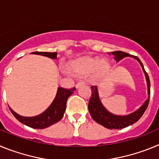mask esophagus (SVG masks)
I'll return each mask as SVG.
<instances>
[{
  "label": "esophagus",
  "instance_id": "esophagus-1",
  "mask_svg": "<svg viewBox=\"0 0 159 159\" xmlns=\"http://www.w3.org/2000/svg\"><path fill=\"white\" fill-rule=\"evenodd\" d=\"M84 83L83 82V81H80V82H78L76 84V85H75V88H80L81 86H84Z\"/></svg>",
  "mask_w": 159,
  "mask_h": 159
}]
</instances>
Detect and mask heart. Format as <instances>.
<instances>
[{
    "label": "heart",
    "instance_id": "obj_1",
    "mask_svg": "<svg viewBox=\"0 0 159 159\" xmlns=\"http://www.w3.org/2000/svg\"><path fill=\"white\" fill-rule=\"evenodd\" d=\"M110 69V63L106 59L86 57L75 60L69 64V70L75 75L88 76L92 73L95 78H100L106 75Z\"/></svg>",
    "mask_w": 159,
    "mask_h": 159
}]
</instances>
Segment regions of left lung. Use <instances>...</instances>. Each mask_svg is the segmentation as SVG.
Here are the masks:
<instances>
[{
  "mask_svg": "<svg viewBox=\"0 0 159 159\" xmlns=\"http://www.w3.org/2000/svg\"><path fill=\"white\" fill-rule=\"evenodd\" d=\"M108 54L113 55L114 59L116 60V62H119V60H121L122 59L127 57H133L134 59H135L141 65L144 75H145L146 80H147L148 98L138 110L132 112V113L128 114V115H126V116H118V115H115V114H112L110 111H108L106 107L102 105V102L99 99L98 87H91V88H92V96H91L89 103H88V110H89L90 115L92 117V119L96 123L102 125L106 128L111 129V130H112V129H123L136 123L143 116V113L147 110L149 100H150V95H151V84H150L148 75L146 72L143 64L137 57L130 56L127 53L121 51L112 52L111 53H108Z\"/></svg>",
  "mask_w": 159,
  "mask_h": 159,
  "instance_id": "left-lung-1",
  "label": "left lung"
}]
</instances>
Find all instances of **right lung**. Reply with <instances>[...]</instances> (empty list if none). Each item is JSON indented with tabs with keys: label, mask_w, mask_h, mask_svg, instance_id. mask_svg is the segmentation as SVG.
Here are the masks:
<instances>
[{
	"label": "right lung",
	"mask_w": 159,
	"mask_h": 159,
	"mask_svg": "<svg viewBox=\"0 0 159 159\" xmlns=\"http://www.w3.org/2000/svg\"><path fill=\"white\" fill-rule=\"evenodd\" d=\"M31 54H36L43 56L51 59L57 58V52H34ZM75 88L71 89H64V88L59 87L57 89V95L55 97L54 100L51 103V105L46 109L43 113L32 117H25L18 115L14 111L12 108L9 107V110L12 112L14 117L17 119L23 124L26 125L34 129H44L50 127L54 123H57L62 119L64 114L65 112L66 103L68 97L72 95Z\"/></svg>",
	"instance_id": "right-lung-1"
}]
</instances>
